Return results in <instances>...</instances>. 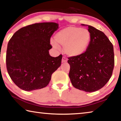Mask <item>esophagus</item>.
<instances>
[{
    "mask_svg": "<svg viewBox=\"0 0 121 121\" xmlns=\"http://www.w3.org/2000/svg\"><path fill=\"white\" fill-rule=\"evenodd\" d=\"M67 61V59L65 58V57L63 56L62 57V63L66 62Z\"/></svg>",
    "mask_w": 121,
    "mask_h": 121,
    "instance_id": "esophagus-1",
    "label": "esophagus"
}]
</instances>
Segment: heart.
Listing matches in <instances>:
<instances>
[{
    "instance_id": "heart-1",
    "label": "heart",
    "mask_w": 121,
    "mask_h": 121,
    "mask_svg": "<svg viewBox=\"0 0 121 121\" xmlns=\"http://www.w3.org/2000/svg\"><path fill=\"white\" fill-rule=\"evenodd\" d=\"M52 41L53 47L58 49V45L63 46L65 53L71 57L82 56L87 51L91 42V34L85 28L69 26L60 30Z\"/></svg>"
}]
</instances>
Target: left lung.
I'll return each mask as SVG.
<instances>
[{
	"mask_svg": "<svg viewBox=\"0 0 121 121\" xmlns=\"http://www.w3.org/2000/svg\"><path fill=\"white\" fill-rule=\"evenodd\" d=\"M87 26L91 34V42L82 56L68 58L69 77L76 88L94 92L104 87L111 78L114 53L112 43L106 35L93 26Z\"/></svg>",
	"mask_w": 121,
	"mask_h": 121,
	"instance_id": "left-lung-1",
	"label": "left lung"
}]
</instances>
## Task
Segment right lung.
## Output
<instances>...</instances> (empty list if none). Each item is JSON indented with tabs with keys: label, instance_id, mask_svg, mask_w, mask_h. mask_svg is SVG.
Instances as JSON below:
<instances>
[{
	"label": "right lung",
	"instance_id": "add662e5",
	"mask_svg": "<svg viewBox=\"0 0 121 121\" xmlns=\"http://www.w3.org/2000/svg\"><path fill=\"white\" fill-rule=\"evenodd\" d=\"M56 23H35L17 30L9 41L6 52L8 73L15 84L25 91L45 87L61 64L62 56L52 57L50 38Z\"/></svg>",
	"mask_w": 121,
	"mask_h": 121
}]
</instances>
